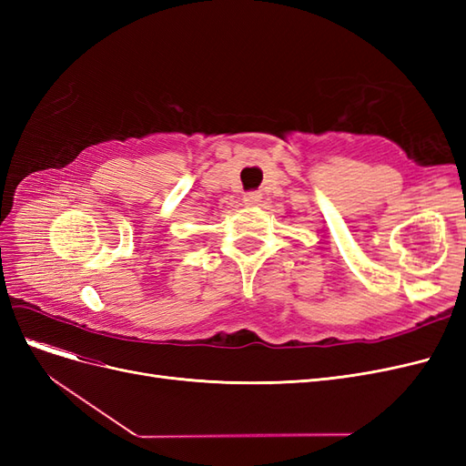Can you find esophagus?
Listing matches in <instances>:
<instances>
[{"instance_id": "esophagus-1", "label": "esophagus", "mask_w": 466, "mask_h": 466, "mask_svg": "<svg viewBox=\"0 0 466 466\" xmlns=\"http://www.w3.org/2000/svg\"><path fill=\"white\" fill-rule=\"evenodd\" d=\"M262 202V194L260 192H248L245 194V204L247 206H258Z\"/></svg>"}]
</instances>
